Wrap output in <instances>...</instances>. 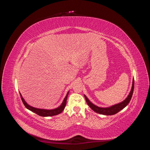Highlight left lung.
<instances>
[{"mask_svg": "<svg viewBox=\"0 0 150 150\" xmlns=\"http://www.w3.org/2000/svg\"><path fill=\"white\" fill-rule=\"evenodd\" d=\"M133 90H134V79H133L132 87H131L130 93H129L128 96H127V98L125 99V100L118 104H115V105H112L111 106L107 107V108L98 107L91 102L88 99V98L86 97V95H84V98L89 106L94 111H95L97 113H99V114L104 115H113L116 114L117 112H118L119 111L122 110V109H124L127 105H128L131 100V97H132Z\"/></svg>", "mask_w": 150, "mask_h": 150, "instance_id": "obj_1", "label": "left lung"}]
</instances>
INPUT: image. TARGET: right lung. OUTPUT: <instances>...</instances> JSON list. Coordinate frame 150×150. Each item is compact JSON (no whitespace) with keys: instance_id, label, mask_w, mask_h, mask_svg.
<instances>
[{"instance_id":"right-lung-1","label":"right lung","mask_w":150,"mask_h":150,"mask_svg":"<svg viewBox=\"0 0 150 150\" xmlns=\"http://www.w3.org/2000/svg\"><path fill=\"white\" fill-rule=\"evenodd\" d=\"M69 92L68 91L66 97L64 98V100H63L62 103H61V105L55 108V109H52V110H46V109H39V108H36L34 107L31 106L25 102V101L24 100V99L22 98L21 94L20 93L21 97V99L22 101V103L24 104V106H25V108L27 109H28L29 110L33 111L36 114L40 116H43V117H46V116H55V115H57L60 113L62 112V111L64 110V109L66 105V102H67V96L69 94Z\"/></svg>"}]
</instances>
